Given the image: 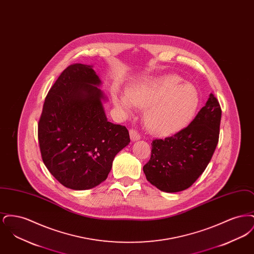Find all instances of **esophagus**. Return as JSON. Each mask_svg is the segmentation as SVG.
<instances>
[{
  "instance_id": "34e87169",
  "label": "esophagus",
  "mask_w": 254,
  "mask_h": 254,
  "mask_svg": "<svg viewBox=\"0 0 254 254\" xmlns=\"http://www.w3.org/2000/svg\"><path fill=\"white\" fill-rule=\"evenodd\" d=\"M129 135H130V138H131V140H133V141H137V140L141 139V135L137 132L135 129H130L129 130Z\"/></svg>"
}]
</instances>
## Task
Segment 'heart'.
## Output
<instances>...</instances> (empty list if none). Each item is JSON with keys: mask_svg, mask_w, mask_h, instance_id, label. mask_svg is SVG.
Masks as SVG:
<instances>
[{"mask_svg": "<svg viewBox=\"0 0 254 254\" xmlns=\"http://www.w3.org/2000/svg\"><path fill=\"white\" fill-rule=\"evenodd\" d=\"M177 75L146 77L115 98L118 109L130 113L135 107L146 108V127L154 134L171 135L189 125L198 109L200 98L194 85L183 84Z\"/></svg>", "mask_w": 254, "mask_h": 254, "instance_id": "heart-1", "label": "heart"}]
</instances>
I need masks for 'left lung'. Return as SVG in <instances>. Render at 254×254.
Returning a JSON list of instances; mask_svg holds the SVG:
<instances>
[{
	"mask_svg": "<svg viewBox=\"0 0 254 254\" xmlns=\"http://www.w3.org/2000/svg\"><path fill=\"white\" fill-rule=\"evenodd\" d=\"M222 110L212 93L192 122L165 139L151 143L143 168L146 180L165 192L189 189L205 171L216 148Z\"/></svg>",
	"mask_w": 254,
	"mask_h": 254,
	"instance_id": "1",
	"label": "left lung"
}]
</instances>
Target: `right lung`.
<instances>
[{
  "mask_svg": "<svg viewBox=\"0 0 254 254\" xmlns=\"http://www.w3.org/2000/svg\"><path fill=\"white\" fill-rule=\"evenodd\" d=\"M100 85L92 65L67 66L49 89L38 124L44 164L74 190L105 181L113 159L130 142L126 127L108 121Z\"/></svg>",
  "mask_w": 254,
  "mask_h": 254,
  "instance_id": "add662e5",
  "label": "right lung"
}]
</instances>
